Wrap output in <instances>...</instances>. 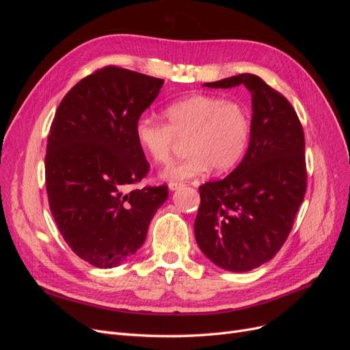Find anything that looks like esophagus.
I'll use <instances>...</instances> for the list:
<instances>
[{"label": "esophagus", "instance_id": "esophagus-1", "mask_svg": "<svg viewBox=\"0 0 350 350\" xmlns=\"http://www.w3.org/2000/svg\"><path fill=\"white\" fill-rule=\"evenodd\" d=\"M181 187H184V184L181 183H169V189H171V191H175V189H179Z\"/></svg>", "mask_w": 350, "mask_h": 350}]
</instances>
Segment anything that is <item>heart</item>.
Instances as JSON below:
<instances>
[{"label": "heart", "instance_id": "b5f03b06", "mask_svg": "<svg viewBox=\"0 0 350 350\" xmlns=\"http://www.w3.org/2000/svg\"><path fill=\"white\" fill-rule=\"evenodd\" d=\"M165 122L143 116L135 122L137 144L153 162H171L178 140H188L189 156L167 166L165 181H185L208 172H228L245 154L251 139V115L245 105L216 94H193L169 103Z\"/></svg>", "mask_w": 350, "mask_h": 350}]
</instances>
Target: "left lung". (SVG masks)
<instances>
[{
  "instance_id": "left-lung-1",
  "label": "left lung",
  "mask_w": 350,
  "mask_h": 350,
  "mask_svg": "<svg viewBox=\"0 0 350 350\" xmlns=\"http://www.w3.org/2000/svg\"><path fill=\"white\" fill-rule=\"evenodd\" d=\"M243 84L251 92L248 150L226 178L201 185L194 221L200 250L228 271L270 261L292 229L306 191L305 139L289 100L254 74H238L210 89Z\"/></svg>"
}]
</instances>
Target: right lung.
<instances>
[{
    "instance_id": "1",
    "label": "right lung",
    "mask_w": 350,
    "mask_h": 350,
    "mask_svg": "<svg viewBox=\"0 0 350 350\" xmlns=\"http://www.w3.org/2000/svg\"><path fill=\"white\" fill-rule=\"evenodd\" d=\"M163 86L162 79L108 66L80 80L52 121L45 179L51 213L77 256L99 269L137 252L167 187L133 189L149 172L135 122Z\"/></svg>"
}]
</instances>
